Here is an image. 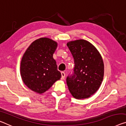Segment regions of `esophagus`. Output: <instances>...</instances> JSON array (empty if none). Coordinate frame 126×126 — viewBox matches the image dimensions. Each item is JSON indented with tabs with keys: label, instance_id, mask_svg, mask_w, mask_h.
Segmentation results:
<instances>
[{
	"label": "esophagus",
	"instance_id": "34e87169",
	"mask_svg": "<svg viewBox=\"0 0 126 126\" xmlns=\"http://www.w3.org/2000/svg\"><path fill=\"white\" fill-rule=\"evenodd\" d=\"M61 78L62 79H64L65 77V73L63 72V71H61Z\"/></svg>",
	"mask_w": 126,
	"mask_h": 126
}]
</instances>
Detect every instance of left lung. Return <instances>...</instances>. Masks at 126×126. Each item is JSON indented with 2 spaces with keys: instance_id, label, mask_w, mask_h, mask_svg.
<instances>
[{
  "instance_id": "8db88e82",
  "label": "left lung",
  "mask_w": 126,
  "mask_h": 126,
  "mask_svg": "<svg viewBox=\"0 0 126 126\" xmlns=\"http://www.w3.org/2000/svg\"><path fill=\"white\" fill-rule=\"evenodd\" d=\"M74 60V72L66 78L70 92L77 99L87 98L100 87L104 78V65L99 52L86 40L67 43Z\"/></svg>"
}]
</instances>
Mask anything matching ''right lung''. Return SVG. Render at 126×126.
I'll return each mask as SVG.
<instances>
[{"label":"right lung","mask_w":126,"mask_h":126,"mask_svg":"<svg viewBox=\"0 0 126 126\" xmlns=\"http://www.w3.org/2000/svg\"><path fill=\"white\" fill-rule=\"evenodd\" d=\"M57 43L41 38L30 44L21 62V76L25 84L33 91L43 94L61 78L53 55Z\"/></svg>","instance_id":"1"}]
</instances>
